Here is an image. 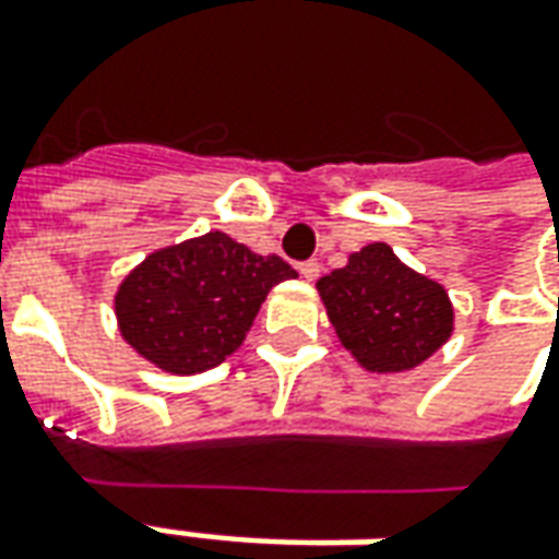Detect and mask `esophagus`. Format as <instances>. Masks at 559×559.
<instances>
[{
    "label": "esophagus",
    "instance_id": "34e87169",
    "mask_svg": "<svg viewBox=\"0 0 559 559\" xmlns=\"http://www.w3.org/2000/svg\"><path fill=\"white\" fill-rule=\"evenodd\" d=\"M299 275H302V278L314 281L318 275H321V263H318V260H302V263H299Z\"/></svg>",
    "mask_w": 559,
    "mask_h": 559
}]
</instances>
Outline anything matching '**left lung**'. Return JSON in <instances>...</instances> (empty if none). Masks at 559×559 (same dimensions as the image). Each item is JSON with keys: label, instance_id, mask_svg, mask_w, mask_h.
Wrapping results in <instances>:
<instances>
[{"label": "left lung", "instance_id": "1", "mask_svg": "<svg viewBox=\"0 0 559 559\" xmlns=\"http://www.w3.org/2000/svg\"><path fill=\"white\" fill-rule=\"evenodd\" d=\"M318 290L336 336L376 373L423 364L453 330L443 287L407 269L389 245H367L352 253L345 269L318 281Z\"/></svg>", "mask_w": 559, "mask_h": 559}]
</instances>
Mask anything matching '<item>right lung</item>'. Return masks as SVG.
Segmentation results:
<instances>
[{"mask_svg": "<svg viewBox=\"0 0 559 559\" xmlns=\"http://www.w3.org/2000/svg\"><path fill=\"white\" fill-rule=\"evenodd\" d=\"M223 231L152 253L116 296L121 336L168 373H201L245 343L265 294L294 278Z\"/></svg>", "mask_w": 559, "mask_h": 559, "instance_id": "obj_1", "label": "right lung"}]
</instances>
